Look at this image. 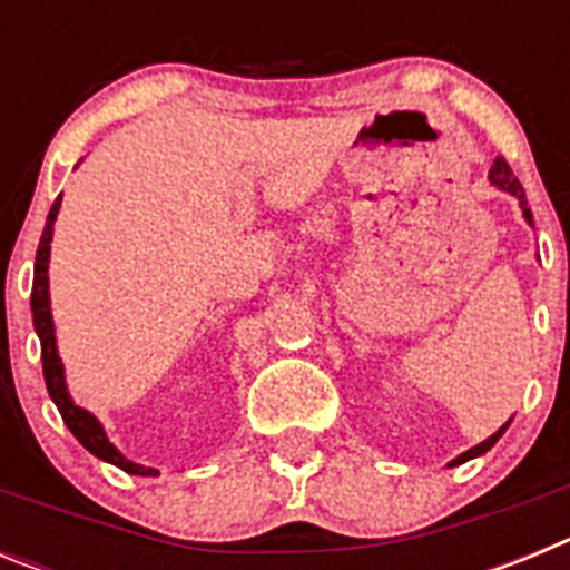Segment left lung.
Segmentation results:
<instances>
[{
	"label": "left lung",
	"mask_w": 570,
	"mask_h": 570,
	"mask_svg": "<svg viewBox=\"0 0 570 570\" xmlns=\"http://www.w3.org/2000/svg\"><path fill=\"white\" fill-rule=\"evenodd\" d=\"M488 179H491V183L497 185V188H502V190H508V194H511V196H517V199H520V205H522V214H525V219H528V223H533V219H531V208H528V199H525V188H522L520 179L513 176L511 165H508L505 159H502V156H500V159H497V163H493V168H491V174H488ZM508 425H511V422H505V425H502L500 431H497V434H493V436H488L485 442H480V445H476V448H471V451H465V454H462V456H456L454 465L473 460V456L485 454L488 448H493V442H497L502 434H505Z\"/></svg>",
	"instance_id": "1"
}]
</instances>
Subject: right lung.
<instances>
[{
    "instance_id": "1",
    "label": "right lung",
    "mask_w": 570,
    "mask_h": 570,
    "mask_svg": "<svg viewBox=\"0 0 570 570\" xmlns=\"http://www.w3.org/2000/svg\"><path fill=\"white\" fill-rule=\"evenodd\" d=\"M59 205H62V196H57V203L50 208L48 223H45L42 239H39L37 248V265H33V291H30V311H33V328H37L39 342H42V374L45 385H48L50 400L57 402L59 414H62L65 425L70 428V434L77 436L90 454L99 456V460L110 462V465L122 468V471L136 473V476H154V468H142L136 462L125 460L119 451H116L114 442H108L102 425L97 422V416L88 414L85 407L73 405V400L68 396V387H65V371L62 360L57 354V336H53V320H50V299H48V259H50V234H53V223H57Z\"/></svg>"
}]
</instances>
